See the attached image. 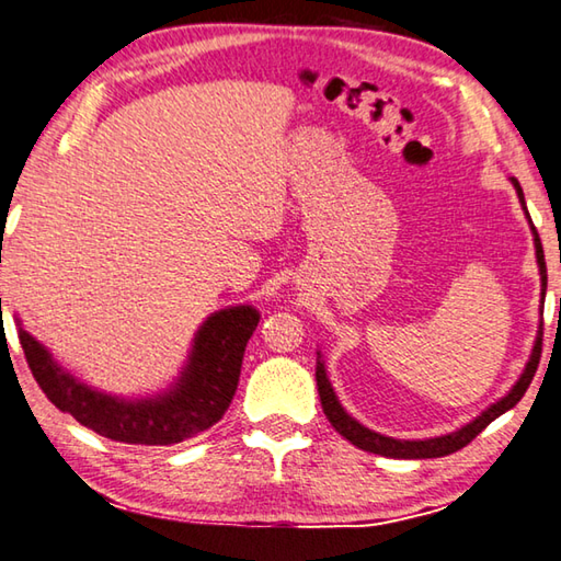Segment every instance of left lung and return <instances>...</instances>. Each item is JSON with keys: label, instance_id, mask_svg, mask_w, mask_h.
Listing matches in <instances>:
<instances>
[{"label": "left lung", "instance_id": "8db88e82", "mask_svg": "<svg viewBox=\"0 0 561 561\" xmlns=\"http://www.w3.org/2000/svg\"><path fill=\"white\" fill-rule=\"evenodd\" d=\"M511 183L515 186L517 198H520V206L525 210V218L529 222V228H533L539 279H542V304H539V311H542L545 291H547V264H545L542 242H539V236H537V230L533 226V218H529V213H527L525 193L520 188V183H517V179H511ZM539 353H542V321H539V331L535 335V345H533V353H529V358L525 363V370H523L520 378H517V382L511 387V390H507V394H503L501 400L493 402L491 407H485V410L478 414L476 420L463 424L461 430H456L451 434L432 436V439H394V436L378 434V432L368 430L365 424H360L358 420H353V416L343 410L341 400L333 392V385L329 380V375H325V363H323L321 351L316 353V355H319V358H316V385H319V397H321V407H323L325 420L331 422L333 430L339 432L343 439H348L353 446H358V449L370 451V454H380V456H387V458H439V456H449L458 449H463V446L468 442H473L488 424L497 420L501 414H505L507 410H513V407L523 400V394L527 392V387H529V382H533L535 373H537Z\"/></svg>", "mask_w": 561, "mask_h": 561}]
</instances>
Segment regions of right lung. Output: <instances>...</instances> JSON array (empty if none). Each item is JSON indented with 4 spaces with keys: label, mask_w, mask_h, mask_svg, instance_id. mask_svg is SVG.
<instances>
[{
    "label": "right lung",
    "mask_w": 561,
    "mask_h": 561,
    "mask_svg": "<svg viewBox=\"0 0 561 561\" xmlns=\"http://www.w3.org/2000/svg\"><path fill=\"white\" fill-rule=\"evenodd\" d=\"M257 323L260 311L250 304L210 313L198 325L188 358L167 390L119 397L70 375L16 319L28 368L60 412L76 416L105 439L145 446L179 444L222 420L238 390L242 355Z\"/></svg>",
    "instance_id": "obj_1"
}]
</instances>
